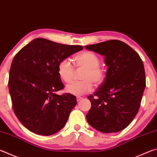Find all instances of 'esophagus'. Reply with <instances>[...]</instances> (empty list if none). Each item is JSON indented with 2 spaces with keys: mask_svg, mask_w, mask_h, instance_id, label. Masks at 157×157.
Segmentation results:
<instances>
[{
  "mask_svg": "<svg viewBox=\"0 0 157 157\" xmlns=\"http://www.w3.org/2000/svg\"><path fill=\"white\" fill-rule=\"evenodd\" d=\"M76 99H77V101H78V102H79V100H81L82 99V97H79V96H78V97L76 98Z\"/></svg>",
  "mask_w": 157,
  "mask_h": 157,
  "instance_id": "1",
  "label": "esophagus"
}]
</instances>
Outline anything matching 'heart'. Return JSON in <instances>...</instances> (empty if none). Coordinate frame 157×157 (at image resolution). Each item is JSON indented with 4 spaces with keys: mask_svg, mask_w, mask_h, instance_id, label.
Returning a JSON list of instances; mask_svg holds the SVG:
<instances>
[{
    "mask_svg": "<svg viewBox=\"0 0 157 157\" xmlns=\"http://www.w3.org/2000/svg\"><path fill=\"white\" fill-rule=\"evenodd\" d=\"M74 62L78 67L85 68L81 77L83 80L74 82L66 86V93L75 96H82L92 91V82L95 85H99L104 80L105 71L100 66V58L95 53L91 51L82 52L74 57ZM57 73L60 79L66 83L71 82L74 68L71 61L68 59L61 60L57 66Z\"/></svg>",
    "mask_w": 157,
    "mask_h": 157,
    "instance_id": "heart-1",
    "label": "heart"
}]
</instances>
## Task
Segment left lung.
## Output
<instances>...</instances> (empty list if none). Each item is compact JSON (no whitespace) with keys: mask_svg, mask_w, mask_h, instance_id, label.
Returning <instances> with one entry per match:
<instances>
[{"mask_svg":"<svg viewBox=\"0 0 157 157\" xmlns=\"http://www.w3.org/2000/svg\"><path fill=\"white\" fill-rule=\"evenodd\" d=\"M103 55L106 78L88 99L89 124L102 133L118 132L129 125L139 111L146 86L145 69L139 54L119 40L84 46Z\"/></svg>","mask_w":157,"mask_h":157,"instance_id":"left-lung-1","label":"left lung"}]
</instances>
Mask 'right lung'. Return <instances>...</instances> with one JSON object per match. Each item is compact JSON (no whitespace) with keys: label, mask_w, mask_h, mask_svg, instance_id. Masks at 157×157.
Segmentation results:
<instances>
[{"label":"right lung","mask_w":157,"mask_h":157,"mask_svg":"<svg viewBox=\"0 0 157 157\" xmlns=\"http://www.w3.org/2000/svg\"><path fill=\"white\" fill-rule=\"evenodd\" d=\"M83 49L37 38L18 52L10 70L8 86L13 110L23 126L38 135L62 129L77 104L75 95H58L64 85L58 75L62 59Z\"/></svg>","instance_id":"1"}]
</instances>
